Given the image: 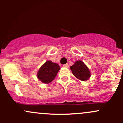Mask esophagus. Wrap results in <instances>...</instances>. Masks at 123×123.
Here are the masks:
<instances>
[{
	"instance_id": "34e87169",
	"label": "esophagus",
	"mask_w": 123,
	"mask_h": 123,
	"mask_svg": "<svg viewBox=\"0 0 123 123\" xmlns=\"http://www.w3.org/2000/svg\"><path fill=\"white\" fill-rule=\"evenodd\" d=\"M63 67H64L68 68L69 67V65H68V64H64V65H63Z\"/></svg>"
}]
</instances>
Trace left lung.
I'll use <instances>...</instances> for the list:
<instances>
[{
  "mask_svg": "<svg viewBox=\"0 0 123 123\" xmlns=\"http://www.w3.org/2000/svg\"><path fill=\"white\" fill-rule=\"evenodd\" d=\"M73 75L81 81H86L90 78L91 74L89 69L81 61H77L70 67Z\"/></svg>",
  "mask_w": 123,
  "mask_h": 123,
  "instance_id": "8db88e82",
  "label": "left lung"
}]
</instances>
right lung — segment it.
Returning a JSON list of instances; mask_svg holds the SVG:
<instances>
[{
  "mask_svg": "<svg viewBox=\"0 0 123 123\" xmlns=\"http://www.w3.org/2000/svg\"><path fill=\"white\" fill-rule=\"evenodd\" d=\"M59 69L60 67L58 64L48 61L40 68L37 77L42 83L48 84L54 80Z\"/></svg>",
  "mask_w": 123,
  "mask_h": 123,
  "instance_id": "add662e5",
  "label": "right lung"
}]
</instances>
